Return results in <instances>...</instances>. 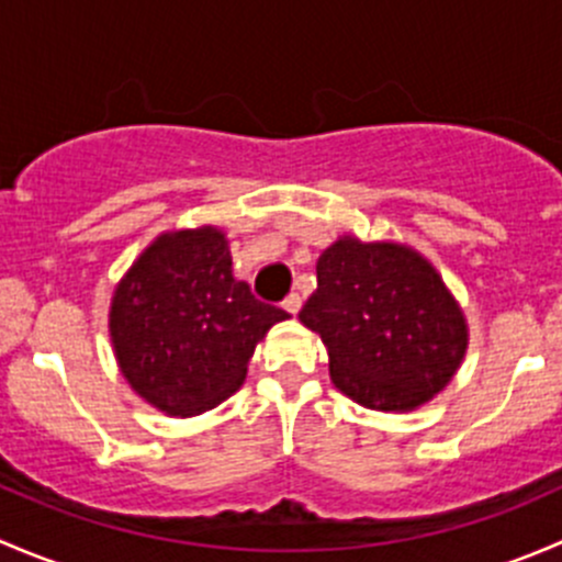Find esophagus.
Returning <instances> with one entry per match:
<instances>
[{"mask_svg": "<svg viewBox=\"0 0 562 562\" xmlns=\"http://www.w3.org/2000/svg\"><path fill=\"white\" fill-rule=\"evenodd\" d=\"M282 307H285L291 315H296L299 310H302V296H299V293H291V296H288L285 302H282Z\"/></svg>", "mask_w": 562, "mask_h": 562, "instance_id": "obj_1", "label": "esophagus"}]
</instances>
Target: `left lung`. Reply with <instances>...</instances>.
<instances>
[{
    "instance_id": "8db88e82",
    "label": "left lung",
    "mask_w": 562,
    "mask_h": 562,
    "mask_svg": "<svg viewBox=\"0 0 562 562\" xmlns=\"http://www.w3.org/2000/svg\"><path fill=\"white\" fill-rule=\"evenodd\" d=\"M299 321L321 334L334 386L370 411L429 402L468 350V323L435 266L394 241L342 236L323 249Z\"/></svg>"
}]
</instances>
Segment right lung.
Segmentation results:
<instances>
[{"instance_id": "1", "label": "right lung", "mask_w": 562, "mask_h": 562, "mask_svg": "<svg viewBox=\"0 0 562 562\" xmlns=\"http://www.w3.org/2000/svg\"><path fill=\"white\" fill-rule=\"evenodd\" d=\"M214 225L160 234L119 280L108 313L130 389L168 416L212 411L245 383L255 345L288 313L258 302Z\"/></svg>"}]
</instances>
